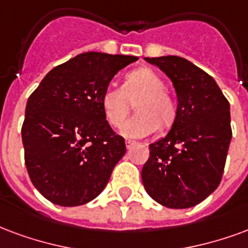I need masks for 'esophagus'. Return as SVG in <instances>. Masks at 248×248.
Returning <instances> with one entry per match:
<instances>
[{
  "label": "esophagus",
  "mask_w": 248,
  "mask_h": 248,
  "mask_svg": "<svg viewBox=\"0 0 248 248\" xmlns=\"http://www.w3.org/2000/svg\"><path fill=\"white\" fill-rule=\"evenodd\" d=\"M124 144H126V148H131L134 144H135V142H134V140H129V139H127V140L124 142Z\"/></svg>",
  "instance_id": "esophagus-1"
}]
</instances>
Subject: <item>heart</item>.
<instances>
[{"label":"heart","instance_id":"heart-1","mask_svg":"<svg viewBox=\"0 0 248 248\" xmlns=\"http://www.w3.org/2000/svg\"><path fill=\"white\" fill-rule=\"evenodd\" d=\"M164 81L150 68H139L126 75L122 87L109 85L101 94V108L108 124L122 126L135 106L137 113L124 124L126 138H143L161 126H170L176 117V102Z\"/></svg>","mask_w":248,"mask_h":248}]
</instances>
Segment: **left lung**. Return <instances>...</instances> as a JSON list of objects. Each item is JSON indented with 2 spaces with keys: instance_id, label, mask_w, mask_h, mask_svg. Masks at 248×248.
<instances>
[{
  "instance_id": "obj_1",
  "label": "left lung",
  "mask_w": 248,
  "mask_h": 248,
  "mask_svg": "<svg viewBox=\"0 0 248 248\" xmlns=\"http://www.w3.org/2000/svg\"><path fill=\"white\" fill-rule=\"evenodd\" d=\"M173 84L177 110L170 131L150 144L144 189L163 206L192 208L221 183L232 140L230 104L214 78L179 56L146 58Z\"/></svg>"
}]
</instances>
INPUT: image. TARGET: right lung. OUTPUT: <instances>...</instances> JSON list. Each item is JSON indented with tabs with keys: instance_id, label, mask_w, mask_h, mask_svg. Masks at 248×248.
I'll return each instance as SVG.
<instances>
[{
	"instance_id": "right-lung-1",
	"label": "right lung",
	"mask_w": 248,
	"mask_h": 248,
	"mask_svg": "<svg viewBox=\"0 0 248 248\" xmlns=\"http://www.w3.org/2000/svg\"><path fill=\"white\" fill-rule=\"evenodd\" d=\"M137 56L85 52L51 69L29 97L22 124L31 183L60 206L89 202L126 152L101 108L115 73Z\"/></svg>"
}]
</instances>
